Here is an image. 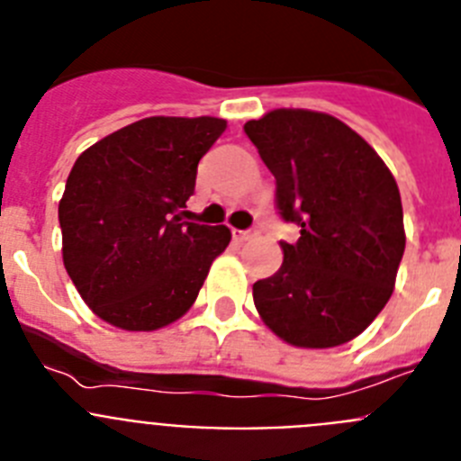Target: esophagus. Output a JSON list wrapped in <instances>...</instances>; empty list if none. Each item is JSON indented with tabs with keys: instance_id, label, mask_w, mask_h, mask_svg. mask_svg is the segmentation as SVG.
Returning a JSON list of instances; mask_svg holds the SVG:
<instances>
[{
	"instance_id": "1",
	"label": "esophagus",
	"mask_w": 461,
	"mask_h": 461,
	"mask_svg": "<svg viewBox=\"0 0 461 461\" xmlns=\"http://www.w3.org/2000/svg\"><path fill=\"white\" fill-rule=\"evenodd\" d=\"M256 230H233V238L235 240H240V242H244V240H251V238H256Z\"/></svg>"
}]
</instances>
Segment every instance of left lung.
I'll use <instances>...</instances> for the list:
<instances>
[{
	"label": "left lung",
	"instance_id": "obj_1",
	"mask_svg": "<svg viewBox=\"0 0 461 461\" xmlns=\"http://www.w3.org/2000/svg\"><path fill=\"white\" fill-rule=\"evenodd\" d=\"M276 182L275 205L300 238L254 284L267 328L303 348L357 337L393 295L404 256V212L383 158L351 126L325 113L272 110L244 124Z\"/></svg>",
	"mask_w": 461,
	"mask_h": 461
}]
</instances>
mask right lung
<instances>
[{"mask_svg": "<svg viewBox=\"0 0 461 461\" xmlns=\"http://www.w3.org/2000/svg\"><path fill=\"white\" fill-rule=\"evenodd\" d=\"M217 117H145L85 149L59 201L62 256L105 323L149 332L189 312L230 242L226 226L185 221Z\"/></svg>", "mask_w": 461, "mask_h": 461, "instance_id": "right-lung-1", "label": "right lung"}]
</instances>
